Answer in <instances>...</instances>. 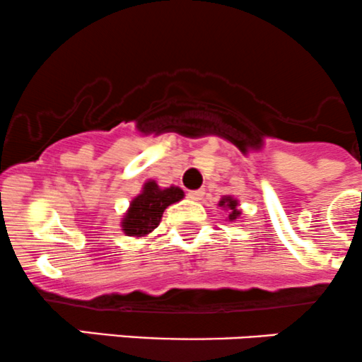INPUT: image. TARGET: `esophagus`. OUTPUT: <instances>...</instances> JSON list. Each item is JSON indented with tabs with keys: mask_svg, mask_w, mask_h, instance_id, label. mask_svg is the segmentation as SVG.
<instances>
[{
	"mask_svg": "<svg viewBox=\"0 0 362 362\" xmlns=\"http://www.w3.org/2000/svg\"><path fill=\"white\" fill-rule=\"evenodd\" d=\"M188 197L192 200H202L204 199V189L200 188V189H192V192L188 193Z\"/></svg>",
	"mask_w": 362,
	"mask_h": 362,
	"instance_id": "obj_1",
	"label": "esophagus"
}]
</instances>
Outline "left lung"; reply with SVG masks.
<instances>
[{"label": "left lung", "instance_id": "1", "mask_svg": "<svg viewBox=\"0 0 362 362\" xmlns=\"http://www.w3.org/2000/svg\"><path fill=\"white\" fill-rule=\"evenodd\" d=\"M218 207H221V209L227 213V220L228 221H235L239 216H241V207H239V200L234 199L232 195H223L220 199V202H218Z\"/></svg>", "mask_w": 362, "mask_h": 362}]
</instances>
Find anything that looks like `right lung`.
<instances>
[{"label": "right lung", "mask_w": 362, "mask_h": 362, "mask_svg": "<svg viewBox=\"0 0 362 362\" xmlns=\"http://www.w3.org/2000/svg\"><path fill=\"white\" fill-rule=\"evenodd\" d=\"M185 192L180 186L162 188L155 180H148L142 185L141 193L132 199L130 206L121 218V230L130 238H148L160 225L163 211L173 204L180 202Z\"/></svg>", "instance_id": "right-lung-1"}]
</instances>
